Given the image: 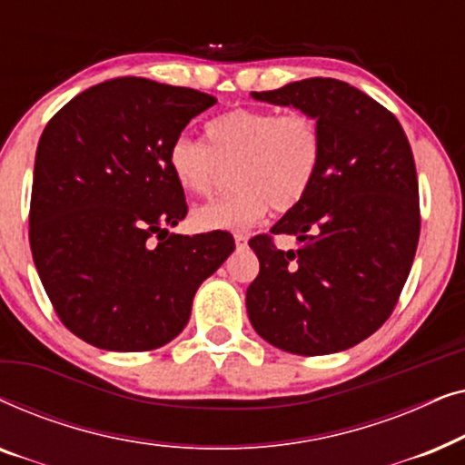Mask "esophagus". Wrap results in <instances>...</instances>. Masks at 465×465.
<instances>
[{
    "label": "esophagus",
    "instance_id": "esophagus-1",
    "mask_svg": "<svg viewBox=\"0 0 465 465\" xmlns=\"http://www.w3.org/2000/svg\"><path fill=\"white\" fill-rule=\"evenodd\" d=\"M234 243H237V250H243L247 247V237L245 234H234Z\"/></svg>",
    "mask_w": 465,
    "mask_h": 465
}]
</instances>
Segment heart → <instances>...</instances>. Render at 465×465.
Returning a JSON list of instances; mask_svg holds the SVG:
<instances>
[{"label":"heart","mask_w":465,"mask_h":465,"mask_svg":"<svg viewBox=\"0 0 465 465\" xmlns=\"http://www.w3.org/2000/svg\"><path fill=\"white\" fill-rule=\"evenodd\" d=\"M323 156L322 131L307 114L239 107L205 124V143L186 135L171 143L167 164L188 194H209L231 169L232 194L194 207L196 231L243 232L272 205L290 212L313 188Z\"/></svg>","instance_id":"heart-1"}]
</instances>
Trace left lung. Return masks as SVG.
I'll list each match as a JSON object with an SVG mask.
<instances>
[{"instance_id": "obj_1", "label": "left lung", "mask_w": 465, "mask_h": 465, "mask_svg": "<svg viewBox=\"0 0 465 465\" xmlns=\"http://www.w3.org/2000/svg\"><path fill=\"white\" fill-rule=\"evenodd\" d=\"M252 97L313 118L323 156L309 194L271 228L301 245L283 252L266 234L250 241L260 272L247 288V315L288 353L345 351L391 315L415 258L421 220L409 139L391 112L334 78Z\"/></svg>"}]
</instances>
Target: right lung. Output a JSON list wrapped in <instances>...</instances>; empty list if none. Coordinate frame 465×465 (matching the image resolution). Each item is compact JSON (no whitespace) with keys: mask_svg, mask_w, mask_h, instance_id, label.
<instances>
[{"mask_svg":"<svg viewBox=\"0 0 465 465\" xmlns=\"http://www.w3.org/2000/svg\"><path fill=\"white\" fill-rule=\"evenodd\" d=\"M212 94L114 78L75 94L35 152L29 243L67 330L105 351H150L186 328L232 234H175L183 190L167 154Z\"/></svg>","mask_w":465,"mask_h":465,"instance_id":"obj_1","label":"right lung"}]
</instances>
